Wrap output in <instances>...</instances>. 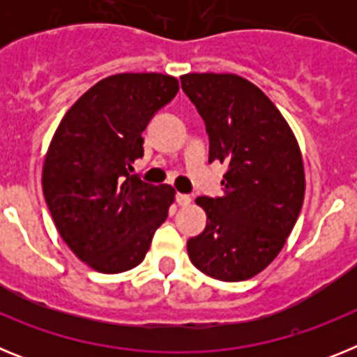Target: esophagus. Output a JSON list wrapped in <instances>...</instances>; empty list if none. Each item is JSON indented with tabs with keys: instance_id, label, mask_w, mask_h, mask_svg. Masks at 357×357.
<instances>
[{
	"instance_id": "1",
	"label": "esophagus",
	"mask_w": 357,
	"mask_h": 357,
	"mask_svg": "<svg viewBox=\"0 0 357 357\" xmlns=\"http://www.w3.org/2000/svg\"><path fill=\"white\" fill-rule=\"evenodd\" d=\"M191 200H193V198L189 197V195L176 193V204H178V206H182V207L189 206V204H191Z\"/></svg>"
}]
</instances>
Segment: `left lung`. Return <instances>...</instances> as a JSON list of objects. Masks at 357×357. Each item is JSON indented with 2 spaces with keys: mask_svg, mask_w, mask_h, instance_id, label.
I'll return each instance as SVG.
<instances>
[{
  "mask_svg": "<svg viewBox=\"0 0 357 357\" xmlns=\"http://www.w3.org/2000/svg\"><path fill=\"white\" fill-rule=\"evenodd\" d=\"M181 84L206 121L209 162L227 166L223 197L197 198L207 225L188 241L189 259L223 282L252 279L279 255L301 214V146L280 110L247 78L189 73Z\"/></svg>",
  "mask_w": 357,
  "mask_h": 357,
  "instance_id": "8db88e82",
  "label": "left lung"
}]
</instances>
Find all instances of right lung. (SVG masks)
<instances>
[{"mask_svg": "<svg viewBox=\"0 0 357 357\" xmlns=\"http://www.w3.org/2000/svg\"><path fill=\"white\" fill-rule=\"evenodd\" d=\"M178 93L160 73L112 75L85 91L61 119L43 162L53 223L78 259L121 273L144 259L168 218L175 189L132 176L151 116Z\"/></svg>", "mask_w": 357, "mask_h": 357, "instance_id": "1", "label": "right lung"}]
</instances>
